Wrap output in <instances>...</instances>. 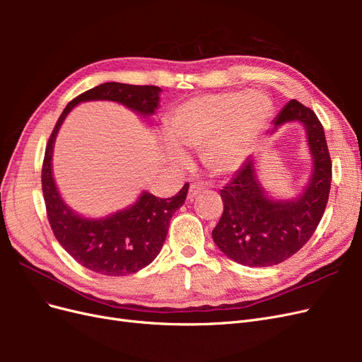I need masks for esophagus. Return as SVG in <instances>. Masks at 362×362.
Masks as SVG:
<instances>
[{
  "mask_svg": "<svg viewBox=\"0 0 362 362\" xmlns=\"http://www.w3.org/2000/svg\"><path fill=\"white\" fill-rule=\"evenodd\" d=\"M202 190H204V187H202L199 182H192L190 184V189H189V199L196 198V196L202 193Z\"/></svg>",
  "mask_w": 362,
  "mask_h": 362,
  "instance_id": "34e87169",
  "label": "esophagus"
}]
</instances>
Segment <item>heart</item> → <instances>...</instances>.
Returning <instances> with one entry per match:
<instances>
[{
    "mask_svg": "<svg viewBox=\"0 0 362 362\" xmlns=\"http://www.w3.org/2000/svg\"><path fill=\"white\" fill-rule=\"evenodd\" d=\"M273 110L270 98L261 92H223L193 98L173 108L168 117L164 152L182 163L177 146L199 149L205 168L214 175L235 170L247 154L252 141L266 125Z\"/></svg>",
    "mask_w": 362,
    "mask_h": 362,
    "instance_id": "heart-1",
    "label": "heart"
}]
</instances>
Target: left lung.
<instances>
[{"mask_svg":"<svg viewBox=\"0 0 362 362\" xmlns=\"http://www.w3.org/2000/svg\"><path fill=\"white\" fill-rule=\"evenodd\" d=\"M299 120L308 134L314 170L300 198L273 201L257 180L247 158L221 190L223 213L213 240L226 257L249 267H269L300 250L319 226L329 198L332 161L325 131L311 108L291 100L275 119V128Z\"/></svg>","mask_w":362,"mask_h":362,"instance_id":"obj_1","label":"left lung"}]
</instances>
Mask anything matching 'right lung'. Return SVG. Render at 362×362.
Wrapping results in <instances>:
<instances>
[{"label":"right lung","mask_w":362,"mask_h":362,"mask_svg":"<svg viewBox=\"0 0 362 362\" xmlns=\"http://www.w3.org/2000/svg\"><path fill=\"white\" fill-rule=\"evenodd\" d=\"M160 87L104 83L66 105L45 149L42 164V192L54 235L68 254L86 269L107 276H124L146 267L157 258L166 240L170 218L187 198L189 182L173 198L161 199L144 192L134 205L103 218H84L71 211L60 198L52 178L54 140L64 117L83 101H116L140 115H152L158 107Z\"/></svg>","instance_id":"obj_1"}]
</instances>
